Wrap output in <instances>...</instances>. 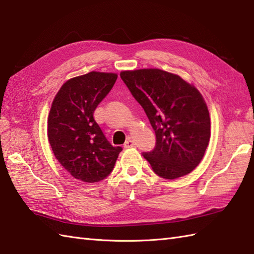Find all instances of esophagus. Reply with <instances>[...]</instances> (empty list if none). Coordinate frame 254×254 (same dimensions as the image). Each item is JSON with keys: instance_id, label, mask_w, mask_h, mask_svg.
Masks as SVG:
<instances>
[{"instance_id": "esophagus-1", "label": "esophagus", "mask_w": 254, "mask_h": 254, "mask_svg": "<svg viewBox=\"0 0 254 254\" xmlns=\"http://www.w3.org/2000/svg\"><path fill=\"white\" fill-rule=\"evenodd\" d=\"M134 145H135V144H134V142L132 141V139H131L130 137H128V138L127 139V141H126V143H124L123 147H124V148H131V147L134 146Z\"/></svg>"}]
</instances>
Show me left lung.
<instances>
[{"label": "left lung", "mask_w": 254, "mask_h": 254, "mask_svg": "<svg viewBox=\"0 0 254 254\" xmlns=\"http://www.w3.org/2000/svg\"><path fill=\"white\" fill-rule=\"evenodd\" d=\"M120 76L155 131V148L143 153L155 174L170 180L190 174L210 137L209 113L199 91L159 68L123 71Z\"/></svg>", "instance_id": "obj_1"}]
</instances>
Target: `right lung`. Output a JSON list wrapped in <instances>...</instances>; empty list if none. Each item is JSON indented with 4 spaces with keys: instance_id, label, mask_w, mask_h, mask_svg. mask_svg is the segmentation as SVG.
<instances>
[{
    "instance_id": "1",
    "label": "right lung",
    "mask_w": 254,
    "mask_h": 254,
    "mask_svg": "<svg viewBox=\"0 0 254 254\" xmlns=\"http://www.w3.org/2000/svg\"><path fill=\"white\" fill-rule=\"evenodd\" d=\"M118 75L90 72L68 79L53 99L48 118V139L69 175L98 182L111 174L120 146H112L94 119V111L109 94Z\"/></svg>"
}]
</instances>
